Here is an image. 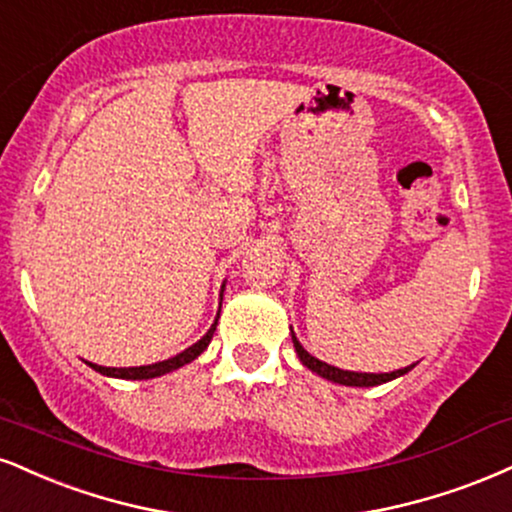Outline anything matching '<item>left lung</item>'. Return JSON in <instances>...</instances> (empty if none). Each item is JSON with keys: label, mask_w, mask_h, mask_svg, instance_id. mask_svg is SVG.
Masks as SVG:
<instances>
[{"label": "left lung", "mask_w": 512, "mask_h": 512, "mask_svg": "<svg viewBox=\"0 0 512 512\" xmlns=\"http://www.w3.org/2000/svg\"><path fill=\"white\" fill-rule=\"evenodd\" d=\"M291 338H293V348L295 353H298L300 362L307 369H312V372L319 374V377L326 379V381H334V384H341V386H362V389H367V386H379V384H386V381H393L398 377H403V374H408L412 367L417 365H410V367H403V369H396V372H384V374H369V372H350V369H338L334 365H326V362L317 360L315 355H310L307 350L300 346L298 336H295V331L291 329Z\"/></svg>", "instance_id": "8db88e82"}]
</instances>
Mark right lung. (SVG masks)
<instances>
[{"label": "right lung", "instance_id": "add662e5", "mask_svg": "<svg viewBox=\"0 0 512 512\" xmlns=\"http://www.w3.org/2000/svg\"><path fill=\"white\" fill-rule=\"evenodd\" d=\"M224 288H226V283H221V300H224ZM219 307H221V303H219ZM217 322H219V315H217V319H214V324L207 329V334L200 338V341L183 350V353L169 357V360L152 362V365H143V367H102V365H95V362H88V365L95 369V372L104 374V377H114V379H155V377H164V374H169L178 367L188 365V362H193L195 357H200L202 353H205L209 341H212L214 331H217Z\"/></svg>", "mask_w": 512, "mask_h": 512}]
</instances>
